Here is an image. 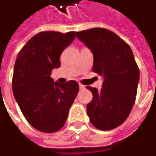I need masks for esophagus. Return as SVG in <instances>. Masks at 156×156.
<instances>
[{
  "label": "esophagus",
  "instance_id": "esophagus-1",
  "mask_svg": "<svg viewBox=\"0 0 156 156\" xmlns=\"http://www.w3.org/2000/svg\"><path fill=\"white\" fill-rule=\"evenodd\" d=\"M79 89H85V86L84 85H83V84H81V83H79Z\"/></svg>",
  "mask_w": 156,
  "mask_h": 156
}]
</instances>
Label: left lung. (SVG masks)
Masks as SVG:
<instances>
[{
	"instance_id": "8db88e82",
	"label": "left lung",
	"mask_w": 156,
	"mask_h": 156,
	"mask_svg": "<svg viewBox=\"0 0 156 156\" xmlns=\"http://www.w3.org/2000/svg\"><path fill=\"white\" fill-rule=\"evenodd\" d=\"M94 55V73L103 78L102 88L87 86L93 94L87 114L93 126L108 131L122 124L135 102L139 69L131 48L115 33L94 29L76 32Z\"/></svg>"
}]
</instances>
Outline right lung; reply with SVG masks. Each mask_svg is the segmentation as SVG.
I'll list each match as a JSON object with an SVG mask.
<instances>
[{
  "instance_id": "right-lung-1",
  "label": "right lung",
  "mask_w": 156,
  "mask_h": 156,
  "mask_svg": "<svg viewBox=\"0 0 156 156\" xmlns=\"http://www.w3.org/2000/svg\"><path fill=\"white\" fill-rule=\"evenodd\" d=\"M75 32H40L17 54L12 76V91L29 123L43 133H55L65 125L78 83L54 82L51 71L61 67L60 55L74 40Z\"/></svg>"
}]
</instances>
